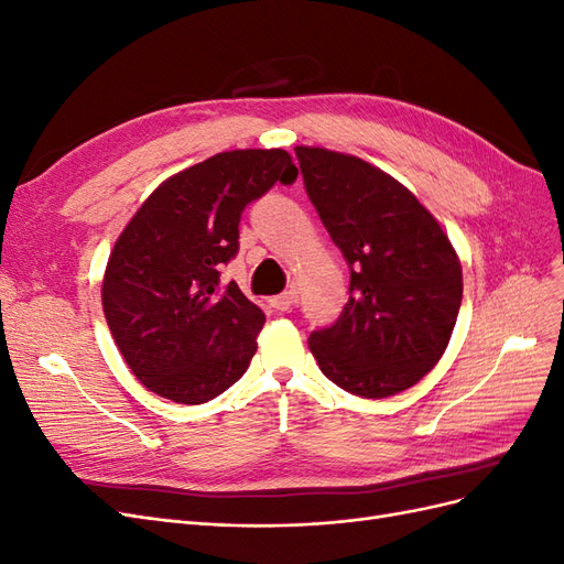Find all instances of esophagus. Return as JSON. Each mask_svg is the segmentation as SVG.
Wrapping results in <instances>:
<instances>
[{
	"label": "esophagus",
	"mask_w": 564,
	"mask_h": 564,
	"mask_svg": "<svg viewBox=\"0 0 564 564\" xmlns=\"http://www.w3.org/2000/svg\"><path fill=\"white\" fill-rule=\"evenodd\" d=\"M299 301V292H296V289H289V292H284V294H280V296H272L270 299V305H272V308H275V311H289V308H292V305Z\"/></svg>",
	"instance_id": "34e87169"
}]
</instances>
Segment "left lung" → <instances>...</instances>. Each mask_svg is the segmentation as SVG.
Masks as SVG:
<instances>
[{
	"label": "left lung",
	"instance_id": "obj_1",
	"mask_svg": "<svg viewBox=\"0 0 564 564\" xmlns=\"http://www.w3.org/2000/svg\"><path fill=\"white\" fill-rule=\"evenodd\" d=\"M305 191L350 268V299L308 348L352 395L390 398L445 355L464 296L458 253L437 218L355 155L296 145Z\"/></svg>",
	"mask_w": 564,
	"mask_h": 564
}]
</instances>
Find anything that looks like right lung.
Listing matches in <instances>:
<instances>
[{"instance_id": "1", "label": "right lung", "mask_w": 564, "mask_h": 564, "mask_svg": "<svg viewBox=\"0 0 564 564\" xmlns=\"http://www.w3.org/2000/svg\"><path fill=\"white\" fill-rule=\"evenodd\" d=\"M299 169L282 148L228 150L162 181L131 216L106 265L104 313L148 390L209 402L247 371L265 315L218 268L240 249V216Z\"/></svg>"}]
</instances>
